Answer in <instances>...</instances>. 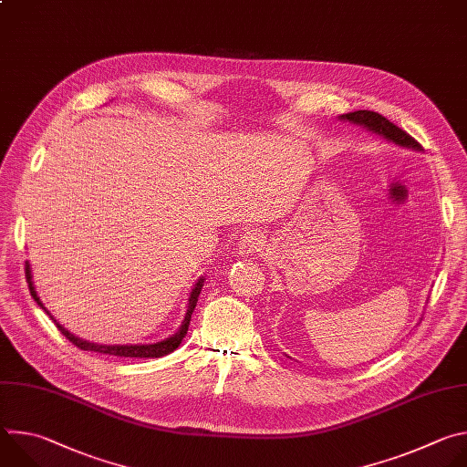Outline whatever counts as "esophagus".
Segmentation results:
<instances>
[{"instance_id": "esophagus-1", "label": "esophagus", "mask_w": 467, "mask_h": 467, "mask_svg": "<svg viewBox=\"0 0 467 467\" xmlns=\"http://www.w3.org/2000/svg\"><path fill=\"white\" fill-rule=\"evenodd\" d=\"M264 249V236L262 233L256 231H247L245 234H242L240 242H238V251L242 256H251L256 254Z\"/></svg>"}]
</instances>
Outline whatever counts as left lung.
I'll use <instances>...</instances> for the list:
<instances>
[{
	"label": "left lung",
	"instance_id": "1",
	"mask_svg": "<svg viewBox=\"0 0 467 467\" xmlns=\"http://www.w3.org/2000/svg\"><path fill=\"white\" fill-rule=\"evenodd\" d=\"M342 118L349 119L353 123L364 125L369 130L377 132V135H380V137H384V139H388V140H391V142H395L399 146L421 150L420 142L414 137H410L407 130H403L401 127H397L395 123H391L388 118H384L379 112H373V110H355V112L344 114Z\"/></svg>",
	"mask_w": 467,
	"mask_h": 467
}]
</instances>
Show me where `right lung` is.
I'll return each instance as SVG.
<instances>
[{
	"label": "right lung",
	"mask_w": 467,
	"mask_h": 467,
	"mask_svg": "<svg viewBox=\"0 0 467 467\" xmlns=\"http://www.w3.org/2000/svg\"><path fill=\"white\" fill-rule=\"evenodd\" d=\"M26 279H27V285H29V292L33 296V299L44 308L42 301L38 299L36 292H35V286H33V281H31V268H29V262H26ZM203 288V279H199L195 288L192 290L190 294V303H188V312L184 316V321L182 325L179 327V330L175 332L173 337L166 338L164 342H157V344H150V346H98V344H90V342H85L81 338H76L72 332L66 330L60 323H57L51 316V319L55 321L57 328L62 332V335L68 338L76 348L83 349V351H94V353H101V355H110V357H127V358H159V357H164L171 351H175L179 348V344L182 342L186 330H188V325H190V319H192V312L195 308V303H197V297H199V292H202ZM46 310V308H44ZM47 312V310H46ZM49 314V312H47Z\"/></svg>",
	"instance_id": "add662e5"
}]
</instances>
